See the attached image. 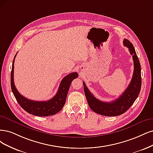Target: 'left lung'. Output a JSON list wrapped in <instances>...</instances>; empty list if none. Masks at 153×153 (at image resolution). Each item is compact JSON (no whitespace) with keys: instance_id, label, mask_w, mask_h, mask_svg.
Returning a JSON list of instances; mask_svg holds the SVG:
<instances>
[{"instance_id":"1","label":"left lung","mask_w":153,"mask_h":153,"mask_svg":"<svg viewBox=\"0 0 153 153\" xmlns=\"http://www.w3.org/2000/svg\"><path fill=\"white\" fill-rule=\"evenodd\" d=\"M125 46L128 48L130 55H132L134 64V71L131 82L125 91L116 100L111 102H104L98 100L88 90L83 82L85 96L91 109L100 115L106 116H116L125 113L130 108L139 96L141 89V67L139 58L137 56L134 46L130 41L125 39Z\"/></svg>"}]
</instances>
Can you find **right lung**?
<instances>
[{
    "mask_svg": "<svg viewBox=\"0 0 153 153\" xmlns=\"http://www.w3.org/2000/svg\"><path fill=\"white\" fill-rule=\"evenodd\" d=\"M13 62L11 73V86L14 96L23 109L29 114L37 116H48L56 114L64 106L67 93L72 81L77 78L78 74L72 72L66 76L62 80L56 94L48 101H34L22 96L16 90L14 83V62Z\"/></svg>",
    "mask_w": 153,
    "mask_h": 153,
    "instance_id": "add662e5",
    "label": "right lung"
}]
</instances>
